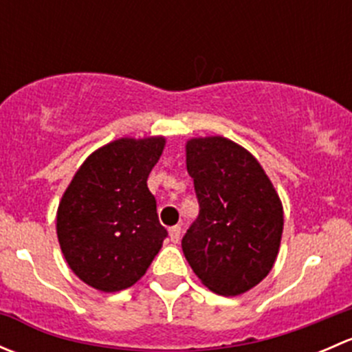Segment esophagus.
Here are the masks:
<instances>
[{"label": "esophagus", "instance_id": "esophagus-1", "mask_svg": "<svg viewBox=\"0 0 352 352\" xmlns=\"http://www.w3.org/2000/svg\"><path fill=\"white\" fill-rule=\"evenodd\" d=\"M180 233H182V228H180L179 225H177V226H172V228L168 230L170 242H173V243H179V240H180Z\"/></svg>", "mask_w": 352, "mask_h": 352}]
</instances>
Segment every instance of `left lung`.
Instances as JSON below:
<instances>
[{
	"label": "left lung",
	"mask_w": 352,
	"mask_h": 352,
	"mask_svg": "<svg viewBox=\"0 0 352 352\" xmlns=\"http://www.w3.org/2000/svg\"><path fill=\"white\" fill-rule=\"evenodd\" d=\"M186 163L201 211L182 240L184 255L212 293H247L278 258L285 226L278 190L258 160L228 138H190Z\"/></svg>",
	"instance_id": "8db88e82"
}]
</instances>
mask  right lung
<instances>
[{"instance_id": "1", "label": "right lung", "mask_w": 352, "mask_h": 352, "mask_svg": "<svg viewBox=\"0 0 352 352\" xmlns=\"http://www.w3.org/2000/svg\"><path fill=\"white\" fill-rule=\"evenodd\" d=\"M165 136L119 138L81 163L66 187L56 232L71 271L104 293L136 285L162 248L148 175L163 153Z\"/></svg>"}]
</instances>
